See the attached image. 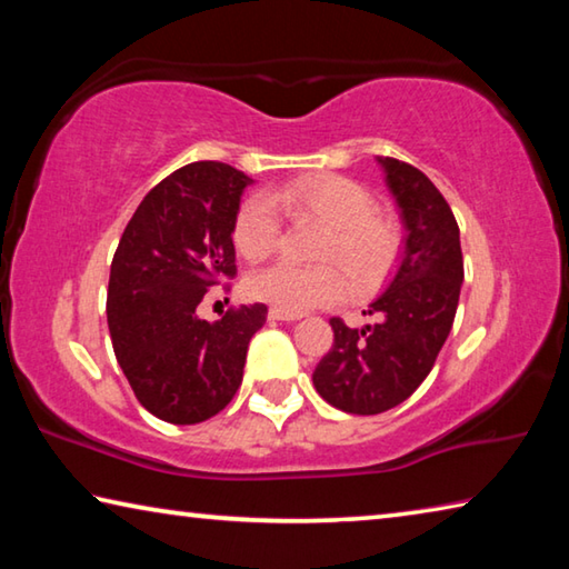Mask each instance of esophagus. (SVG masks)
<instances>
[{
  "label": "esophagus",
  "instance_id": "obj_1",
  "mask_svg": "<svg viewBox=\"0 0 569 569\" xmlns=\"http://www.w3.org/2000/svg\"><path fill=\"white\" fill-rule=\"evenodd\" d=\"M268 319H273V321H298V319H301V313H291V311H281V308H271V311H268Z\"/></svg>",
  "mask_w": 569,
  "mask_h": 569
}]
</instances>
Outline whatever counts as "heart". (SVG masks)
<instances>
[{
    "label": "heart",
    "mask_w": 569,
    "mask_h": 569,
    "mask_svg": "<svg viewBox=\"0 0 569 569\" xmlns=\"http://www.w3.org/2000/svg\"><path fill=\"white\" fill-rule=\"evenodd\" d=\"M276 204L296 220L311 218L326 226L316 258L343 266L359 288L381 281L397 261L401 248L397 220L373 208L371 192L361 182L331 172L291 180L271 196L253 192L238 206L233 243L248 261L266 258L281 243V218ZM333 263H271L250 273L248 293L291 313L336 303L346 293V281Z\"/></svg>",
    "instance_id": "b5f03b06"
}]
</instances>
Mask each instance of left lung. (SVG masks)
<instances>
[{
  "label": "left lung",
  "mask_w": 569,
  "mask_h": 569,
  "mask_svg": "<svg viewBox=\"0 0 569 569\" xmlns=\"http://www.w3.org/2000/svg\"><path fill=\"white\" fill-rule=\"evenodd\" d=\"M397 198L407 243L391 286L369 306L377 321L349 329L331 319L333 346L313 371V387L346 413L389 411L429 377L455 323L465 258L445 196L419 168L379 158Z\"/></svg>",
  "instance_id": "left-lung-1"
}]
</instances>
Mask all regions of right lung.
I'll return each instance as SVG.
<instances>
[{"label": "right lung", "mask_w": 569, "mask_h": 569, "mask_svg": "<svg viewBox=\"0 0 569 569\" xmlns=\"http://www.w3.org/2000/svg\"><path fill=\"white\" fill-rule=\"evenodd\" d=\"M250 182L216 160L170 172L142 198L112 256V349L134 397L168 423H200L228 407L266 323L263 303L228 308L216 323L196 313L208 288L238 273L233 220Z\"/></svg>", "instance_id": "obj_1"}]
</instances>
